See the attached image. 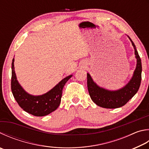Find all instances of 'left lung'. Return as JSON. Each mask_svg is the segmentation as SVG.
Here are the masks:
<instances>
[{
    "mask_svg": "<svg viewBox=\"0 0 149 149\" xmlns=\"http://www.w3.org/2000/svg\"><path fill=\"white\" fill-rule=\"evenodd\" d=\"M130 40L135 49L137 66L133 77L124 87L115 91L105 90L97 85L93 81L90 74H87V87L89 95L92 100L100 107L107 109L120 107L125 105L139 90L141 81V61L134 43L130 38Z\"/></svg>",
    "mask_w": 149,
    "mask_h": 149,
    "instance_id": "obj_1",
    "label": "left lung"
}]
</instances>
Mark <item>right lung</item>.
Segmentation results:
<instances>
[{"label":"right lung","instance_id":"right-lung-1","mask_svg":"<svg viewBox=\"0 0 149 149\" xmlns=\"http://www.w3.org/2000/svg\"><path fill=\"white\" fill-rule=\"evenodd\" d=\"M14 58L12 63L11 89L19 105L30 114L36 117H43L57 109L61 101L63 89L65 83L72 75H69L58 83L48 93L41 96H32L23 90L19 84L14 70Z\"/></svg>","mask_w":149,"mask_h":149}]
</instances>
